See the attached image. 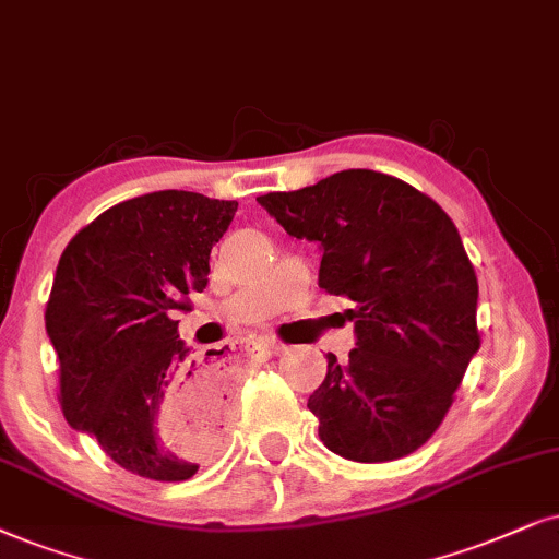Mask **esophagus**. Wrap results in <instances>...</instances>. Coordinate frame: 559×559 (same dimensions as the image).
<instances>
[{
	"label": "esophagus",
	"mask_w": 559,
	"mask_h": 559,
	"mask_svg": "<svg viewBox=\"0 0 559 559\" xmlns=\"http://www.w3.org/2000/svg\"><path fill=\"white\" fill-rule=\"evenodd\" d=\"M245 345L255 347V349H263L265 355H278V353H284V345H281V342L271 340V337H250V340H245Z\"/></svg>",
	"instance_id": "1"
}]
</instances>
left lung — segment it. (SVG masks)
<instances>
[{
	"label": "left lung",
	"mask_w": 559,
	"mask_h": 559,
	"mask_svg": "<svg viewBox=\"0 0 559 559\" xmlns=\"http://www.w3.org/2000/svg\"><path fill=\"white\" fill-rule=\"evenodd\" d=\"M296 240L322 245L319 288L345 296L357 347L309 396L319 440L355 463L412 455L450 412L480 347L478 278L455 222L401 178L349 168L258 197Z\"/></svg>",
	"instance_id": "left-lung-1"
}]
</instances>
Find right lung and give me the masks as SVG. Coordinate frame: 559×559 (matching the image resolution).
Returning a JSON list of instances; mask_svg holds the SVG:
<instances>
[{
  "instance_id": "obj_1",
  "label": "right lung",
  "mask_w": 559,
  "mask_h": 559,
  "mask_svg": "<svg viewBox=\"0 0 559 559\" xmlns=\"http://www.w3.org/2000/svg\"><path fill=\"white\" fill-rule=\"evenodd\" d=\"M235 212L204 193H145L81 227L58 260L46 330L61 412L140 478L189 480L233 421V368L191 357L170 311L210 284Z\"/></svg>"
}]
</instances>
